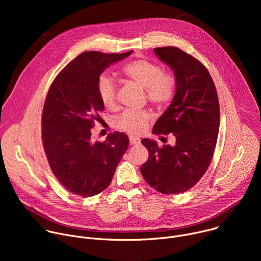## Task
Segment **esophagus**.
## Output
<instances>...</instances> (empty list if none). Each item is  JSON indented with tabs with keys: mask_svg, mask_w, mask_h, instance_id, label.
<instances>
[{
	"mask_svg": "<svg viewBox=\"0 0 261 261\" xmlns=\"http://www.w3.org/2000/svg\"><path fill=\"white\" fill-rule=\"evenodd\" d=\"M129 141L131 145H138L140 143V139L136 136H130L129 137Z\"/></svg>",
	"mask_w": 261,
	"mask_h": 261,
	"instance_id": "esophagus-1",
	"label": "esophagus"
}]
</instances>
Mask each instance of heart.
Here are the masks:
<instances>
[{
	"instance_id": "heart-1",
	"label": "heart",
	"mask_w": 261,
	"mask_h": 261,
	"mask_svg": "<svg viewBox=\"0 0 261 261\" xmlns=\"http://www.w3.org/2000/svg\"><path fill=\"white\" fill-rule=\"evenodd\" d=\"M125 75L145 90L146 99L157 106L170 102L175 92V81L157 64L145 60L134 61L124 68ZM117 84L114 79L102 75L98 82V93L106 107H114L117 103ZM151 119L147 110H126L115 120V126L130 134L142 132Z\"/></svg>"
}]
</instances>
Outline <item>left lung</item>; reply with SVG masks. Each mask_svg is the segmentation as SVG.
Returning <instances> with one entry per match:
<instances>
[{
    "label": "left lung",
    "mask_w": 261,
    "mask_h": 261,
    "mask_svg": "<svg viewBox=\"0 0 261 261\" xmlns=\"http://www.w3.org/2000/svg\"><path fill=\"white\" fill-rule=\"evenodd\" d=\"M154 53L171 68L175 92L153 133H172L175 144L159 147L157 141L143 138L148 159L140 171L152 188L176 194L192 188L207 170L218 138L220 108L214 82L199 61L173 46Z\"/></svg>",
    "instance_id": "left-lung-1"
}]
</instances>
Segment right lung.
Here are the masks:
<instances>
[{
    "mask_svg": "<svg viewBox=\"0 0 261 261\" xmlns=\"http://www.w3.org/2000/svg\"><path fill=\"white\" fill-rule=\"evenodd\" d=\"M87 51L71 61L54 81L42 114V140L50 168L73 194L91 197L105 190L129 145L125 133L114 132L104 142L91 139L104 109L98 82L102 72L129 57Z\"/></svg>",
    "mask_w": 261,
    "mask_h": 261,
    "instance_id": "right-lung-1",
    "label": "right lung"
}]
</instances>
